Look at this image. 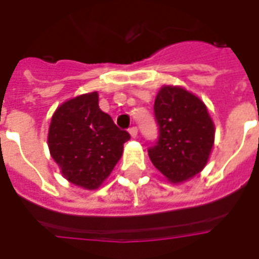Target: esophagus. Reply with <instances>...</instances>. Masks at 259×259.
<instances>
[{"instance_id":"1","label":"esophagus","mask_w":259,"mask_h":259,"mask_svg":"<svg viewBox=\"0 0 259 259\" xmlns=\"http://www.w3.org/2000/svg\"><path fill=\"white\" fill-rule=\"evenodd\" d=\"M129 133H130V136L133 137V139H136V137H137V133H139V130H137V127H135V126H133V127H130L129 129Z\"/></svg>"}]
</instances>
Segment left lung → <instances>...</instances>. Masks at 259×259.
Masks as SVG:
<instances>
[{
	"mask_svg": "<svg viewBox=\"0 0 259 259\" xmlns=\"http://www.w3.org/2000/svg\"><path fill=\"white\" fill-rule=\"evenodd\" d=\"M159 139L150 147L152 165L178 185L205 168L215 141V124L206 105L180 85H163L154 102Z\"/></svg>",
	"mask_w": 259,
	"mask_h": 259,
	"instance_id": "8db88e82",
	"label": "left lung"
}]
</instances>
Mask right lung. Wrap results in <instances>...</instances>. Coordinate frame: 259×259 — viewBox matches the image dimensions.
<instances>
[{
    "label": "right lung",
    "mask_w": 259,
    "mask_h": 259,
    "mask_svg": "<svg viewBox=\"0 0 259 259\" xmlns=\"http://www.w3.org/2000/svg\"><path fill=\"white\" fill-rule=\"evenodd\" d=\"M130 135L98 107V93L62 102L48 129V148L69 183L96 190L111 175Z\"/></svg>",
    "instance_id": "add662e5"
}]
</instances>
